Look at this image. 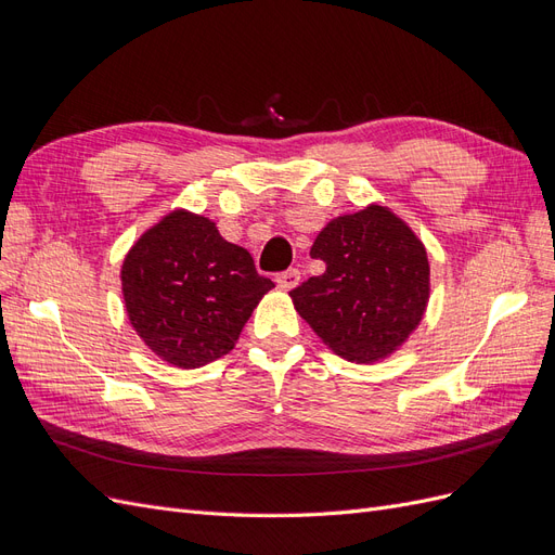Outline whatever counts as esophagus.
<instances>
[{
  "label": "esophagus",
  "instance_id": "esophagus-1",
  "mask_svg": "<svg viewBox=\"0 0 555 555\" xmlns=\"http://www.w3.org/2000/svg\"><path fill=\"white\" fill-rule=\"evenodd\" d=\"M275 282H278V287H280V289H284V292H292V289H296V287H298V282H300V271H298V268H289V271L280 273V275L275 278Z\"/></svg>",
  "mask_w": 555,
  "mask_h": 555
}]
</instances>
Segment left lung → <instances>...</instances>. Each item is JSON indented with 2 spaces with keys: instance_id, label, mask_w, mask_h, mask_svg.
<instances>
[{
  "instance_id": "1",
  "label": "left lung",
  "mask_w": 555,
  "mask_h": 555,
  "mask_svg": "<svg viewBox=\"0 0 555 555\" xmlns=\"http://www.w3.org/2000/svg\"><path fill=\"white\" fill-rule=\"evenodd\" d=\"M326 271L289 296L333 354L351 363L389 359L422 324L430 298L426 245L382 204L331 220L310 247Z\"/></svg>"
}]
</instances>
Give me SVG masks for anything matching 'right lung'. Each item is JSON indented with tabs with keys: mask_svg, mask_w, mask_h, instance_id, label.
I'll return each instance as SVG.
<instances>
[{
	"mask_svg": "<svg viewBox=\"0 0 555 555\" xmlns=\"http://www.w3.org/2000/svg\"><path fill=\"white\" fill-rule=\"evenodd\" d=\"M131 328L176 367H201L236 347L247 319L275 284L212 220L176 208L141 233L120 268Z\"/></svg>",
	"mask_w": 555,
	"mask_h": 555,
	"instance_id": "1",
	"label": "right lung"
}]
</instances>
